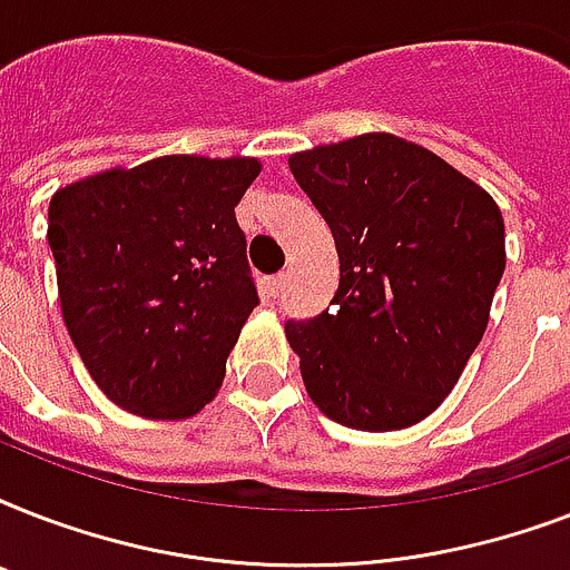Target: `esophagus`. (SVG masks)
<instances>
[{"label":"esophagus","mask_w":570,"mask_h":570,"mask_svg":"<svg viewBox=\"0 0 570 570\" xmlns=\"http://www.w3.org/2000/svg\"><path fill=\"white\" fill-rule=\"evenodd\" d=\"M284 284H286V275H275V277H268V281H266V289H268V295H272V298H275V295L281 293V289H284Z\"/></svg>","instance_id":"34e87169"}]
</instances>
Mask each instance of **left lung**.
Returning <instances> with one entry per match:
<instances>
[{"label":"left lung","instance_id":"left-lung-1","mask_svg":"<svg viewBox=\"0 0 570 570\" xmlns=\"http://www.w3.org/2000/svg\"><path fill=\"white\" fill-rule=\"evenodd\" d=\"M340 254L331 311L286 322L320 411L393 432L455 387L505 268L500 206L441 156L390 132L289 156Z\"/></svg>","mask_w":570,"mask_h":570}]
</instances>
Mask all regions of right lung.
I'll list each match as a JSON object with an SVG mask.
<instances>
[{
    "mask_svg": "<svg viewBox=\"0 0 570 570\" xmlns=\"http://www.w3.org/2000/svg\"><path fill=\"white\" fill-rule=\"evenodd\" d=\"M257 174L245 156H159L52 195L61 316L115 405L186 420L213 402L259 304L233 213Z\"/></svg>",
    "mask_w": 570,
    "mask_h": 570,
    "instance_id": "add662e5",
    "label": "right lung"
}]
</instances>
